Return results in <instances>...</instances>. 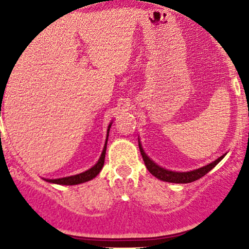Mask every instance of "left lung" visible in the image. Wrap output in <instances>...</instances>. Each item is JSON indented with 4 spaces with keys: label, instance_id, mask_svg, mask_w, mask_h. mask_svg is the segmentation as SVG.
Listing matches in <instances>:
<instances>
[{
    "label": "left lung",
    "instance_id": "obj_1",
    "mask_svg": "<svg viewBox=\"0 0 249 249\" xmlns=\"http://www.w3.org/2000/svg\"><path fill=\"white\" fill-rule=\"evenodd\" d=\"M139 147H140L141 154H142L143 161H144L145 167L148 169V171L152 173L153 176H155L157 178H159V179L164 180V182H171V183H192L194 182V180L200 179V178L203 177L206 173L210 172L211 170H212L213 167H214L215 165H217L218 162L225 157V154L222 155V157H219L213 162H211V164L206 165V166L203 167H200V169L197 170H193V171H189V172H176V171H170V170L164 169V167H160L159 165L155 164V162L153 161L147 154H145L142 145H141L140 141H139Z\"/></svg>",
    "mask_w": 249,
    "mask_h": 249
}]
</instances>
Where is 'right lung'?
Returning a JSON list of instances; mask_svg holds the SVG:
<instances>
[{
  "label": "right lung",
  "mask_w": 249,
  "mask_h": 249,
  "mask_svg": "<svg viewBox=\"0 0 249 249\" xmlns=\"http://www.w3.org/2000/svg\"><path fill=\"white\" fill-rule=\"evenodd\" d=\"M110 125L112 124H109L108 130H107V131H109ZM107 139H108V132H107ZM106 148H107V140H106V143H105V148H104V150H102V154H101V157H100L99 161H97L96 164L91 167V169L88 170V171L79 173V175L70 176V177L57 178V179H47V182L55 183V184L74 185V184H79V183H84V182H88V180L92 179V178H95L97 175H99L100 171H101V169L104 167L105 155H106Z\"/></svg>",
  "instance_id": "add662e5"
}]
</instances>
